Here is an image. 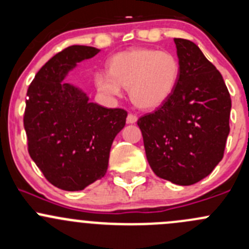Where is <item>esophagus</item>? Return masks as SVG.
Wrapping results in <instances>:
<instances>
[{"label":"esophagus","mask_w":249,"mask_h":249,"mask_svg":"<svg viewBox=\"0 0 249 249\" xmlns=\"http://www.w3.org/2000/svg\"><path fill=\"white\" fill-rule=\"evenodd\" d=\"M137 116H135V115H133V114H128V116H127V122L128 124H135V122H137Z\"/></svg>","instance_id":"34e87169"}]
</instances>
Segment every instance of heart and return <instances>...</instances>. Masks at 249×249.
<instances>
[{
    "label": "heart",
    "instance_id": "1",
    "mask_svg": "<svg viewBox=\"0 0 249 249\" xmlns=\"http://www.w3.org/2000/svg\"><path fill=\"white\" fill-rule=\"evenodd\" d=\"M179 73L178 59L169 52L135 48L116 54L109 64V72L95 75V85L111 97H120L122 87L129 88L135 107L152 110L168 100Z\"/></svg>",
    "mask_w": 249,
    "mask_h": 249
}]
</instances>
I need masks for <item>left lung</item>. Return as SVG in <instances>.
Wrapping results in <instances>:
<instances>
[{
  "label": "left lung",
  "mask_w": 249,
  "mask_h": 249,
  "mask_svg": "<svg viewBox=\"0 0 249 249\" xmlns=\"http://www.w3.org/2000/svg\"><path fill=\"white\" fill-rule=\"evenodd\" d=\"M180 66L171 97L138 120L147 162L157 177L193 185L221 161L231 98L221 73L194 42L174 38Z\"/></svg>",
  "instance_id": "obj_1"
}]
</instances>
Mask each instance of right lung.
<instances>
[{"label":"right lung","mask_w":249,"mask_h":249,"mask_svg":"<svg viewBox=\"0 0 249 249\" xmlns=\"http://www.w3.org/2000/svg\"><path fill=\"white\" fill-rule=\"evenodd\" d=\"M98 53L88 46L63 49L42 66L26 93L29 154L61 190H83L105 176L112 142L125 124V110L89 103L80 88L63 82L76 64Z\"/></svg>","instance_id":"obj_1"}]
</instances>
